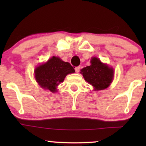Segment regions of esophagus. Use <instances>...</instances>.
<instances>
[{
  "label": "esophagus",
  "mask_w": 146,
  "mask_h": 146,
  "mask_svg": "<svg viewBox=\"0 0 146 146\" xmlns=\"http://www.w3.org/2000/svg\"><path fill=\"white\" fill-rule=\"evenodd\" d=\"M75 72H76V73H79L80 71V66H77V67H75Z\"/></svg>",
  "instance_id": "obj_1"
}]
</instances>
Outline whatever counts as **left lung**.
Here are the masks:
<instances>
[{
    "label": "left lung",
    "mask_w": 146,
    "mask_h": 146,
    "mask_svg": "<svg viewBox=\"0 0 146 146\" xmlns=\"http://www.w3.org/2000/svg\"><path fill=\"white\" fill-rule=\"evenodd\" d=\"M90 63V66L81 70L84 80L94 87L95 90L105 89L113 81V69L95 57L92 58Z\"/></svg>",
    "instance_id": "8db88e82"
}]
</instances>
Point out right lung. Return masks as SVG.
<instances>
[{"label":"right lung","instance_id":"add662e5","mask_svg":"<svg viewBox=\"0 0 146 146\" xmlns=\"http://www.w3.org/2000/svg\"><path fill=\"white\" fill-rule=\"evenodd\" d=\"M74 72V68L70 63L53 56L47 62L40 65L35 69V77L42 88L55 93L57 91V86L62 82L66 75Z\"/></svg>","mask_w":146,"mask_h":146}]
</instances>
